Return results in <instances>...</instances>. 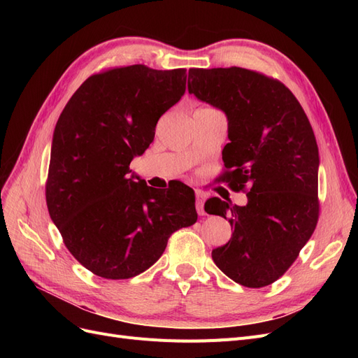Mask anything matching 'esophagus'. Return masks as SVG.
Here are the masks:
<instances>
[{"instance_id":"1","label":"esophagus","mask_w":358,"mask_h":358,"mask_svg":"<svg viewBox=\"0 0 358 358\" xmlns=\"http://www.w3.org/2000/svg\"><path fill=\"white\" fill-rule=\"evenodd\" d=\"M204 200H206L204 192L201 189H196V208H197V213L200 216H203L206 213L204 212Z\"/></svg>"}]
</instances>
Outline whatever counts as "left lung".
<instances>
[{"instance_id":"left-lung-1","label":"left lung","mask_w":358,"mask_h":358,"mask_svg":"<svg viewBox=\"0 0 358 358\" xmlns=\"http://www.w3.org/2000/svg\"><path fill=\"white\" fill-rule=\"evenodd\" d=\"M188 91L225 112L229 138L220 176L248 204L212 197L208 213L224 216L233 236L212 258L248 288L273 284L296 262L320 216L318 146L309 119L287 86L241 69H189Z\"/></svg>"}]
</instances>
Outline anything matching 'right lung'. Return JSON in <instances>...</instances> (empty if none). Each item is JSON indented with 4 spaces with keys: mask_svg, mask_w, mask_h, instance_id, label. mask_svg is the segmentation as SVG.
<instances>
[{
    "mask_svg": "<svg viewBox=\"0 0 358 358\" xmlns=\"http://www.w3.org/2000/svg\"><path fill=\"white\" fill-rule=\"evenodd\" d=\"M185 88V69L136 64L90 76L64 107L52 140L46 203L64 245L96 276L140 275L173 233L197 221L196 197L185 183L158 189L127 176Z\"/></svg>",
    "mask_w": 358,
    "mask_h": 358,
    "instance_id": "right-lung-1",
    "label": "right lung"
}]
</instances>
